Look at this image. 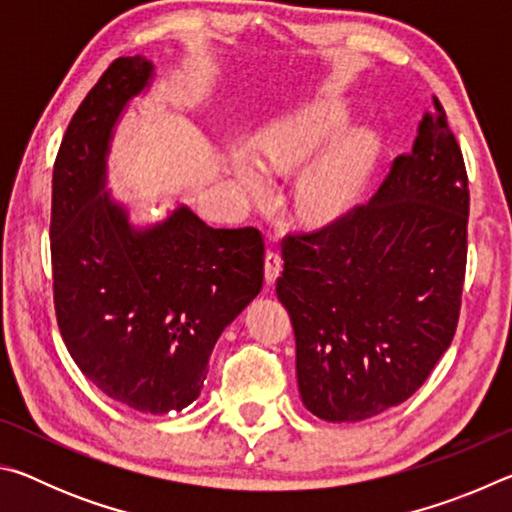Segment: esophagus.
Returning a JSON list of instances; mask_svg holds the SVG:
<instances>
[{
    "mask_svg": "<svg viewBox=\"0 0 512 512\" xmlns=\"http://www.w3.org/2000/svg\"><path fill=\"white\" fill-rule=\"evenodd\" d=\"M282 271V257L277 250H266V257H264V275H266V282L273 284L277 280V275Z\"/></svg>",
    "mask_w": 512,
    "mask_h": 512,
    "instance_id": "34e87169",
    "label": "esophagus"
}]
</instances>
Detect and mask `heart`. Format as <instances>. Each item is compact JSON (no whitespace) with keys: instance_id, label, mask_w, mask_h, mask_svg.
Masks as SVG:
<instances>
[{"instance_id":"heart-1","label":"heart","mask_w":512,"mask_h":512,"mask_svg":"<svg viewBox=\"0 0 512 512\" xmlns=\"http://www.w3.org/2000/svg\"><path fill=\"white\" fill-rule=\"evenodd\" d=\"M348 124V110L339 101H318L284 124L268 131L257 142L259 164L241 153L235 169L250 194L268 192L266 173H287L339 135ZM379 155V140L370 131H354L302 178L298 207L311 223L336 221L350 212L366 192L368 178Z\"/></svg>"}]
</instances>
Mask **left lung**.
<instances>
[{
  "mask_svg": "<svg viewBox=\"0 0 512 512\" xmlns=\"http://www.w3.org/2000/svg\"><path fill=\"white\" fill-rule=\"evenodd\" d=\"M470 189L445 108L420 121L368 203L282 239L275 291L307 409L359 422L418 391L461 316Z\"/></svg>",
  "mask_w": 512,
  "mask_h": 512,
  "instance_id": "left-lung-1",
  "label": "left lung"
}]
</instances>
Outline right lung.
I'll return each instance as SVG.
<instances>
[{
	"mask_svg": "<svg viewBox=\"0 0 512 512\" xmlns=\"http://www.w3.org/2000/svg\"><path fill=\"white\" fill-rule=\"evenodd\" d=\"M151 72L144 56L112 60L74 112L49 235L56 320L76 366L112 400L160 415L201 395L216 339L262 289L264 237L212 228L187 207L137 232L101 194L112 126Z\"/></svg>",
	"mask_w": 512,
	"mask_h": 512,
	"instance_id": "add662e5",
	"label": "right lung"
}]
</instances>
